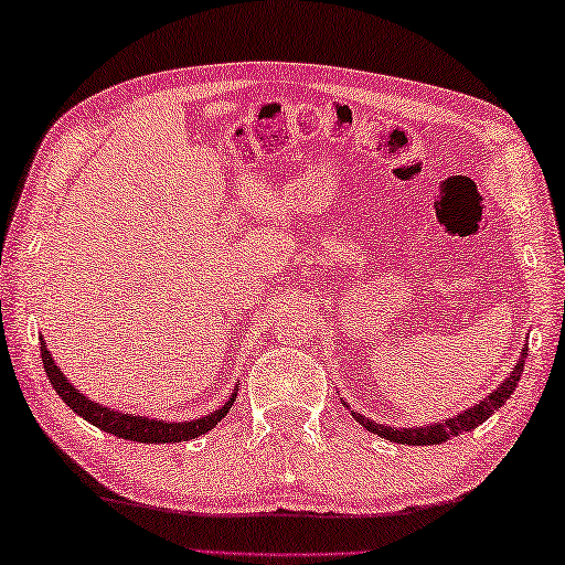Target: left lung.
<instances>
[{"label":"left lung","instance_id":"obj_1","mask_svg":"<svg viewBox=\"0 0 565 565\" xmlns=\"http://www.w3.org/2000/svg\"><path fill=\"white\" fill-rule=\"evenodd\" d=\"M529 345L523 348V355L518 360L515 367L511 370V377H505V383H501V387H495V391L486 397V401H480L473 408L456 415V418H448L446 423L440 425H425V428H391V425H377L373 420H367L365 415L353 413V418L358 423H363L370 433H377V436H383L393 443H408V446H438V443H446L450 438L460 436V433H468L478 428L480 423H486L491 415L501 408V405L508 401V397L513 395L518 381H521V373H523V358L529 355L525 353Z\"/></svg>","mask_w":565,"mask_h":565}]
</instances>
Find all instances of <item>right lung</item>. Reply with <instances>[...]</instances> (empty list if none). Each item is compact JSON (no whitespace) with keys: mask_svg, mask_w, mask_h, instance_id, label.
I'll return each instance as SVG.
<instances>
[{"mask_svg":"<svg viewBox=\"0 0 565 565\" xmlns=\"http://www.w3.org/2000/svg\"><path fill=\"white\" fill-rule=\"evenodd\" d=\"M42 363H44V373H47L50 383L57 395L62 397L70 408L82 415V418L89 420L92 425H97L99 430L113 433L117 438L125 440H137V443H182V440H192L198 436H205L207 430L215 428V425L225 418L227 411L233 408L235 395L222 405L220 411L205 415V418L198 420H188V423H162V420H150L142 418V415H127V413H117L113 408H105V405H97L87 401L77 387H74L67 377L62 375V370L54 365V360L47 350V343L42 340Z\"/></svg>","mask_w":565,"mask_h":565,"instance_id":"1","label":"right lung"}]
</instances>
